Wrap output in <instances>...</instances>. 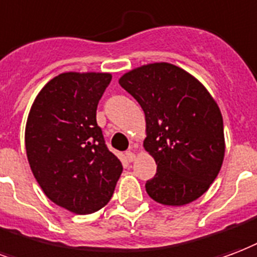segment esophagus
Segmentation results:
<instances>
[{
  "label": "esophagus",
  "instance_id": "34e87169",
  "mask_svg": "<svg viewBox=\"0 0 257 257\" xmlns=\"http://www.w3.org/2000/svg\"><path fill=\"white\" fill-rule=\"evenodd\" d=\"M125 158H126L128 162H134L136 155H135V153H132V151H126V153H125Z\"/></svg>",
  "mask_w": 257,
  "mask_h": 257
}]
</instances>
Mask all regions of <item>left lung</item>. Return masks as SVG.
<instances>
[{"label": "left lung", "mask_w": 257, "mask_h": 257, "mask_svg": "<svg viewBox=\"0 0 257 257\" xmlns=\"http://www.w3.org/2000/svg\"><path fill=\"white\" fill-rule=\"evenodd\" d=\"M146 115L144 150L157 174L148 196L163 206H185L206 193L225 158L219 106L195 76L169 62H153L118 80Z\"/></svg>", "instance_id": "obj_1"}]
</instances>
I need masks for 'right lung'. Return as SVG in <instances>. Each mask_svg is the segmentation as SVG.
<instances>
[{
  "label": "right lung",
  "mask_w": 257,
  "mask_h": 257,
  "mask_svg": "<svg viewBox=\"0 0 257 257\" xmlns=\"http://www.w3.org/2000/svg\"><path fill=\"white\" fill-rule=\"evenodd\" d=\"M111 73L65 72L37 95L26 123L30 167L57 206L85 215L113 196L122 165L104 144L96 107Z\"/></svg>",
  "instance_id": "obj_1"
}]
</instances>
